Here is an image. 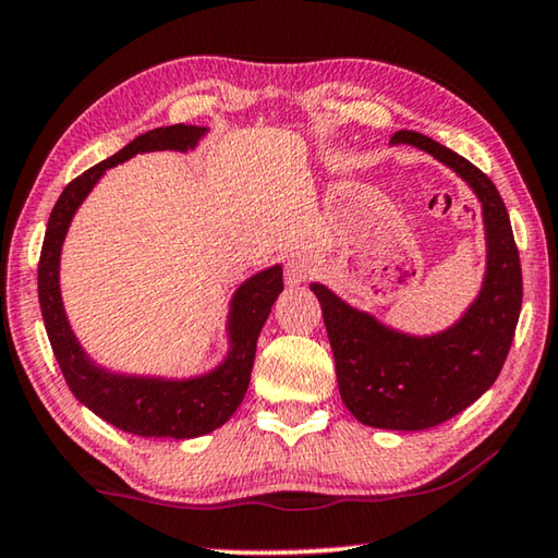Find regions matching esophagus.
I'll return each instance as SVG.
<instances>
[{"instance_id": "1", "label": "esophagus", "mask_w": 558, "mask_h": 558, "mask_svg": "<svg viewBox=\"0 0 558 558\" xmlns=\"http://www.w3.org/2000/svg\"><path fill=\"white\" fill-rule=\"evenodd\" d=\"M288 276H290L292 282H302V280H305V278L310 276V266H307L305 260L290 263V266H288Z\"/></svg>"}]
</instances>
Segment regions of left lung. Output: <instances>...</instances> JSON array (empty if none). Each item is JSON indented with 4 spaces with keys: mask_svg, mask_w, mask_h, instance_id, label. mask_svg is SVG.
<instances>
[{
    "mask_svg": "<svg viewBox=\"0 0 558 558\" xmlns=\"http://www.w3.org/2000/svg\"><path fill=\"white\" fill-rule=\"evenodd\" d=\"M391 145H413L462 177L483 204L487 270L475 302L456 325L415 337L381 325L313 282L335 352L339 396L356 421L386 430H426L475 403L502 372L522 310V266L507 206L493 179L421 132L399 130Z\"/></svg>",
    "mask_w": 558,
    "mask_h": 558,
    "instance_id": "8db88e82",
    "label": "left lung"
}]
</instances>
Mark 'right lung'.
Segmentation results:
<instances>
[{"label": "right lung", "instance_id": "obj_1", "mask_svg": "<svg viewBox=\"0 0 558 558\" xmlns=\"http://www.w3.org/2000/svg\"><path fill=\"white\" fill-rule=\"evenodd\" d=\"M206 128L169 125L149 130L132 140L106 162L90 167L63 189L46 226L39 258V305L46 335L59 362L63 379L83 405L132 436L145 438H199L216 430L239 409L251 384L258 335L270 315L272 302L282 292V268L272 266L241 282L229 310V354L209 374L192 379H159V376L116 374L98 366L78 344L65 317L59 266L63 239L73 214L106 169L140 153L177 149L186 153L199 145Z\"/></svg>", "mask_w": 558, "mask_h": 558}]
</instances>
